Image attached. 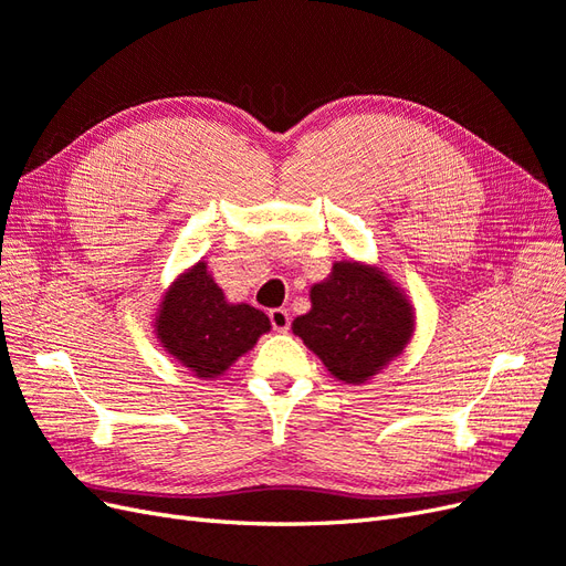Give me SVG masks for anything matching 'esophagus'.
<instances>
[{
    "label": "esophagus",
    "instance_id": "obj_1",
    "mask_svg": "<svg viewBox=\"0 0 566 566\" xmlns=\"http://www.w3.org/2000/svg\"><path fill=\"white\" fill-rule=\"evenodd\" d=\"M269 321L273 325V331H279V333H285L290 328V314H287V310H281V306L269 312Z\"/></svg>",
    "mask_w": 566,
    "mask_h": 566
}]
</instances>
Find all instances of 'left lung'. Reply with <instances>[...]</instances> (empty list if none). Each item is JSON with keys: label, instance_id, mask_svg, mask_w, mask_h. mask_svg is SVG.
<instances>
[{"label": "left lung", "instance_id": "left-lung-1", "mask_svg": "<svg viewBox=\"0 0 566 566\" xmlns=\"http://www.w3.org/2000/svg\"><path fill=\"white\" fill-rule=\"evenodd\" d=\"M293 331L337 380L361 385L403 352L413 310L382 271L337 262L312 287V312L295 318Z\"/></svg>", "mask_w": 566, "mask_h": 566}]
</instances>
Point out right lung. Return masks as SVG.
I'll list each match as a JSON object with an SVG mask.
<instances>
[{"instance_id":"1","label":"right lung","mask_w":566,"mask_h":566,"mask_svg":"<svg viewBox=\"0 0 566 566\" xmlns=\"http://www.w3.org/2000/svg\"><path fill=\"white\" fill-rule=\"evenodd\" d=\"M156 328L163 347L181 366L198 378H217L254 347L271 323L250 304H229L208 264L198 262L165 293Z\"/></svg>"}]
</instances>
